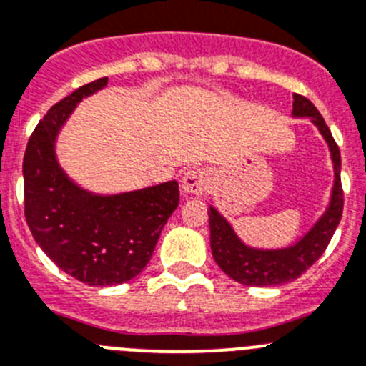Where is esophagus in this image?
Returning a JSON list of instances; mask_svg holds the SVG:
<instances>
[{
  "label": "esophagus",
  "instance_id": "34e87169",
  "mask_svg": "<svg viewBox=\"0 0 366 366\" xmlns=\"http://www.w3.org/2000/svg\"><path fill=\"white\" fill-rule=\"evenodd\" d=\"M211 177L204 167H191L182 177V189L184 193L189 194H202L209 189Z\"/></svg>",
  "mask_w": 366,
  "mask_h": 366
}]
</instances>
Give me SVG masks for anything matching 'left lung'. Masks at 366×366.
I'll return each instance as SVG.
<instances>
[{
    "label": "left lung",
    "instance_id": "left-lung-1",
    "mask_svg": "<svg viewBox=\"0 0 366 366\" xmlns=\"http://www.w3.org/2000/svg\"><path fill=\"white\" fill-rule=\"evenodd\" d=\"M292 114L296 117H310L317 129L329 142L330 155L334 162V187L332 200L329 209L325 211L312 229L302 238L296 245L276 251H262L242 244L231 225L214 207H209V231H211V251L218 267L234 282L249 287H269L282 285L300 278L320 256L325 252L334 231L343 214V187H341V155L329 126L323 121L322 114L316 106L303 95L295 94Z\"/></svg>",
    "mask_w": 366,
    "mask_h": 366
}]
</instances>
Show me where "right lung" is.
Instances as JSON below:
<instances>
[{
    "instance_id": "1",
    "label": "right lung",
    "mask_w": 366,
    "mask_h": 366,
    "mask_svg": "<svg viewBox=\"0 0 366 366\" xmlns=\"http://www.w3.org/2000/svg\"><path fill=\"white\" fill-rule=\"evenodd\" d=\"M106 83V77L92 81L54 104L37 122L23 159L25 218L34 240L66 274L95 287L135 278L179 206L177 180L99 197L75 186L57 164L59 128L81 99Z\"/></svg>"
}]
</instances>
